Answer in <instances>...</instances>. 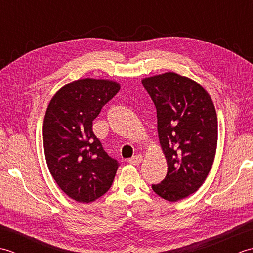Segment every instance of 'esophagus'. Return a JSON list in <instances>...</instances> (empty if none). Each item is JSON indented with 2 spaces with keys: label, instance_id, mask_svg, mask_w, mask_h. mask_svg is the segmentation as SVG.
<instances>
[{
  "label": "esophagus",
  "instance_id": "1",
  "mask_svg": "<svg viewBox=\"0 0 253 253\" xmlns=\"http://www.w3.org/2000/svg\"><path fill=\"white\" fill-rule=\"evenodd\" d=\"M142 155L141 154H137V155H133L132 158H130L129 160H128V162H129L130 164H133V165H138L141 163L142 161Z\"/></svg>",
  "mask_w": 253,
  "mask_h": 253
}]
</instances>
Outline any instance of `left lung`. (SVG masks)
I'll return each instance as SVG.
<instances>
[{
    "label": "left lung",
    "instance_id": "left-lung-1",
    "mask_svg": "<svg viewBox=\"0 0 253 253\" xmlns=\"http://www.w3.org/2000/svg\"><path fill=\"white\" fill-rule=\"evenodd\" d=\"M157 109L158 133L168 174L153 191L168 201L196 192L215 158L217 116L211 96L200 84L176 73L143 78Z\"/></svg>",
    "mask_w": 253,
    "mask_h": 253
}]
</instances>
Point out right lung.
I'll return each instance as SVG.
<instances>
[{
    "label": "right lung",
    "mask_w": 253,
    "mask_h": 253,
    "mask_svg": "<svg viewBox=\"0 0 253 253\" xmlns=\"http://www.w3.org/2000/svg\"><path fill=\"white\" fill-rule=\"evenodd\" d=\"M120 89L113 80L78 79L58 90L46 109L47 168L58 187L78 202L96 200L114 180L118 162L104 151L92 131V122Z\"/></svg>",
    "instance_id": "add662e5"
}]
</instances>
